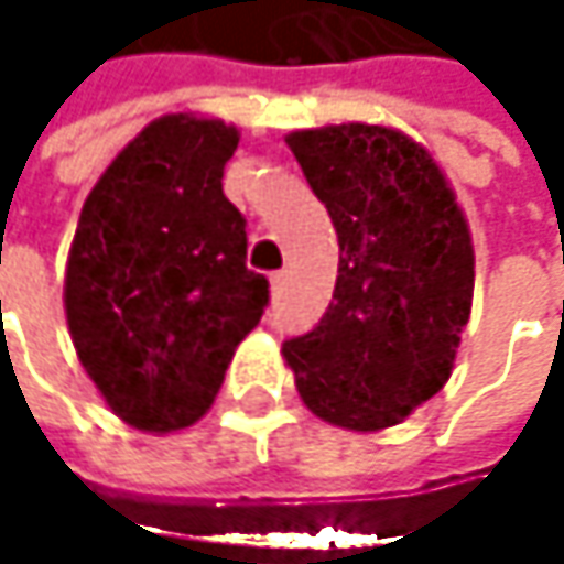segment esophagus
<instances>
[{
    "instance_id": "1",
    "label": "esophagus",
    "mask_w": 564,
    "mask_h": 564,
    "mask_svg": "<svg viewBox=\"0 0 564 564\" xmlns=\"http://www.w3.org/2000/svg\"><path fill=\"white\" fill-rule=\"evenodd\" d=\"M283 286H286V274H271V296H281Z\"/></svg>"
}]
</instances>
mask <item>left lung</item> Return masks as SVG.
Here are the masks:
<instances>
[{
    "label": "left lung",
    "mask_w": 564,
    "mask_h": 564,
    "mask_svg": "<svg viewBox=\"0 0 564 564\" xmlns=\"http://www.w3.org/2000/svg\"><path fill=\"white\" fill-rule=\"evenodd\" d=\"M339 235L319 326L283 343L303 404L343 431H386L441 392L474 303V238L431 150L382 123L283 137Z\"/></svg>",
    "instance_id": "1"
}]
</instances>
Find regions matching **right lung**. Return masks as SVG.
Masks as SVG:
<instances>
[{
	"label": "right lung",
	"mask_w": 564,
	"mask_h": 564,
	"mask_svg": "<svg viewBox=\"0 0 564 564\" xmlns=\"http://www.w3.org/2000/svg\"><path fill=\"white\" fill-rule=\"evenodd\" d=\"M241 130L205 113L147 123L94 182L64 268L77 359L130 427L175 434L215 401L268 281L245 268L221 175Z\"/></svg>",
	"instance_id": "right-lung-1"
}]
</instances>
